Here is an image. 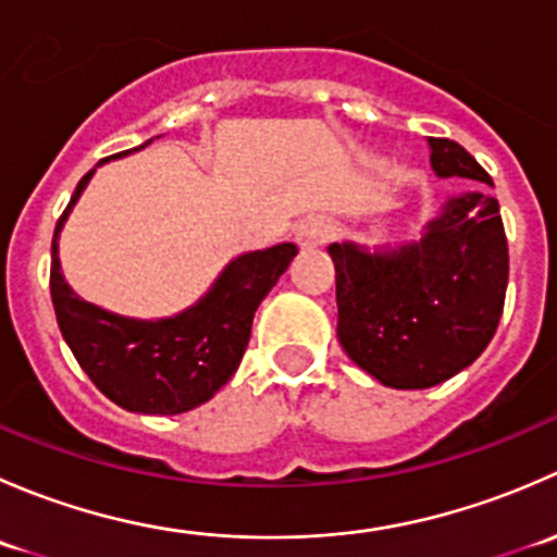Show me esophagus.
I'll list each match as a JSON object with an SVG mask.
<instances>
[{
    "label": "esophagus",
    "instance_id": "34e87169",
    "mask_svg": "<svg viewBox=\"0 0 557 557\" xmlns=\"http://www.w3.org/2000/svg\"><path fill=\"white\" fill-rule=\"evenodd\" d=\"M331 234H334V226H331L329 218L312 215L299 223V228H296V243H299L301 250H314V247L329 243Z\"/></svg>",
    "mask_w": 557,
    "mask_h": 557
}]
</instances>
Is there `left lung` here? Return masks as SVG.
Here are the masks:
<instances>
[{
    "label": "left lung",
    "instance_id": "1",
    "mask_svg": "<svg viewBox=\"0 0 557 557\" xmlns=\"http://www.w3.org/2000/svg\"><path fill=\"white\" fill-rule=\"evenodd\" d=\"M440 177L493 185L458 143L431 137ZM336 269V336L347 356L387 387L414 391L474 363L504 312L509 247L493 196L447 201L418 245L391 252L329 245Z\"/></svg>",
    "mask_w": 557,
    "mask_h": 557
}]
</instances>
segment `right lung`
<instances>
[{
  "label": "right lung",
  "mask_w": 557,
  "mask_h": 557,
  "mask_svg": "<svg viewBox=\"0 0 557 557\" xmlns=\"http://www.w3.org/2000/svg\"><path fill=\"white\" fill-rule=\"evenodd\" d=\"M91 174L94 170L77 183L50 247V299L61 334L83 372L117 407L143 414L188 412L215 396L237 372L258 305L299 247L283 243L239 256L210 294L177 318L156 323L117 318L72 294L59 269V232Z\"/></svg>",
  "instance_id": "add662e5"
}]
</instances>
